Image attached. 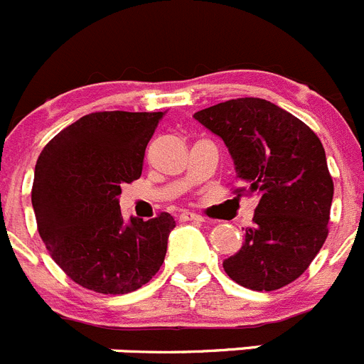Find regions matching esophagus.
I'll use <instances>...</instances> for the list:
<instances>
[{"instance_id":"obj_1","label":"esophagus","mask_w":364,"mask_h":364,"mask_svg":"<svg viewBox=\"0 0 364 364\" xmlns=\"http://www.w3.org/2000/svg\"><path fill=\"white\" fill-rule=\"evenodd\" d=\"M180 220L182 222H204V217H200V215L197 213H191V211H184V213H180Z\"/></svg>"}]
</instances>
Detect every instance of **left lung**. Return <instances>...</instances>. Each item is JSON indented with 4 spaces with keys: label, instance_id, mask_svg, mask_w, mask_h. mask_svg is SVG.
<instances>
[{
    "label": "left lung",
    "instance_id": "1",
    "mask_svg": "<svg viewBox=\"0 0 364 364\" xmlns=\"http://www.w3.org/2000/svg\"><path fill=\"white\" fill-rule=\"evenodd\" d=\"M230 151L239 193L260 197L242 247L222 266L237 284L273 291L301 277L328 237L333 182L317 134L262 98L228 100L193 114Z\"/></svg>",
    "mask_w": 364,
    "mask_h": 364
}]
</instances>
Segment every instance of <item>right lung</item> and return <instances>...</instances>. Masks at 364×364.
<instances>
[{
	"mask_svg": "<svg viewBox=\"0 0 364 364\" xmlns=\"http://www.w3.org/2000/svg\"><path fill=\"white\" fill-rule=\"evenodd\" d=\"M164 112L85 114L56 134L34 169L32 208L50 257L76 284L129 294L160 269L175 228L169 213L124 220L118 195L140 178Z\"/></svg>",
	"mask_w": 364,
	"mask_h": 364,
	"instance_id": "obj_1",
	"label": "right lung"
}]
</instances>
